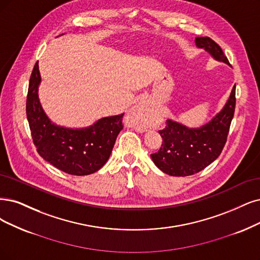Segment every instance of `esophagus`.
Here are the masks:
<instances>
[{
    "label": "esophagus",
    "mask_w": 260,
    "mask_h": 260,
    "mask_svg": "<svg viewBox=\"0 0 260 260\" xmlns=\"http://www.w3.org/2000/svg\"><path fill=\"white\" fill-rule=\"evenodd\" d=\"M148 111H149V109H148V106L146 105V103H143V102H141V103H139L138 105H136L135 107L133 108V111H132V113L135 115L136 118H145L146 115L148 114Z\"/></svg>",
    "instance_id": "1"
}]
</instances>
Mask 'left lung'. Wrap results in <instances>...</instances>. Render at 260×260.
Returning <instances> with one entry per match:
<instances>
[{"label":"left lung","instance_id":"left-lung-1","mask_svg":"<svg viewBox=\"0 0 260 260\" xmlns=\"http://www.w3.org/2000/svg\"><path fill=\"white\" fill-rule=\"evenodd\" d=\"M198 48H204L214 59L229 64L222 48L208 36L196 37ZM236 108V84L225 107L200 128H187L167 120L159 131L162 137L160 149L151 154L154 164L165 174L174 177L195 175L213 162L222 153Z\"/></svg>","mask_w":260,"mask_h":260}]
</instances>
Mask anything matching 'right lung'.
<instances>
[{
	"label": "right lung",
	"instance_id": "1",
	"mask_svg": "<svg viewBox=\"0 0 260 260\" xmlns=\"http://www.w3.org/2000/svg\"><path fill=\"white\" fill-rule=\"evenodd\" d=\"M40 82L41 74L36 62L26 95V118L38 154L70 175L86 176L100 170L108 160L123 128L124 114L103 118L88 128L56 126L47 118L38 101Z\"/></svg>",
	"mask_w": 260,
	"mask_h": 260
}]
</instances>
